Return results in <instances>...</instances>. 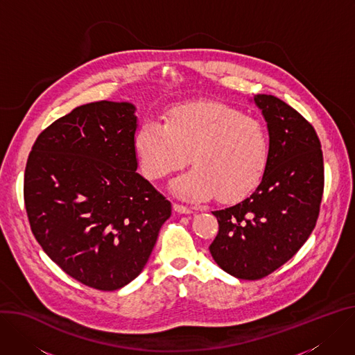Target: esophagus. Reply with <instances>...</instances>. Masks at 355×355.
<instances>
[{
	"label": "esophagus",
	"instance_id": "esophagus-1",
	"mask_svg": "<svg viewBox=\"0 0 355 355\" xmlns=\"http://www.w3.org/2000/svg\"><path fill=\"white\" fill-rule=\"evenodd\" d=\"M174 209H175L178 214H191V212H192V209H191L189 207H185V205L178 204V202L174 204Z\"/></svg>",
	"mask_w": 355,
	"mask_h": 355
}]
</instances>
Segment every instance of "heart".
Listing matches in <instances>:
<instances>
[{
  "label": "heart",
  "mask_w": 355,
  "mask_h": 355,
  "mask_svg": "<svg viewBox=\"0 0 355 355\" xmlns=\"http://www.w3.org/2000/svg\"><path fill=\"white\" fill-rule=\"evenodd\" d=\"M135 150L143 175L159 181L187 163L194 166L173 182L177 194L220 201L245 197L266 170L270 139L265 124L216 102L178 105L164 124L143 121L135 133Z\"/></svg>",
  "instance_id": "obj_1"
}]
</instances>
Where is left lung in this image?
I'll return each instance as SVG.
<instances>
[{"label":"left lung","instance_id":"left-lung-1","mask_svg":"<svg viewBox=\"0 0 355 355\" xmlns=\"http://www.w3.org/2000/svg\"><path fill=\"white\" fill-rule=\"evenodd\" d=\"M268 123L270 153L261 184L242 202L212 211L219 231L209 252L227 273L266 277L313 232L324 189L323 151L314 127L272 94H254Z\"/></svg>","mask_w":355,"mask_h":355}]
</instances>
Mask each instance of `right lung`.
Masks as SVG:
<instances>
[{"instance_id":"right-lung-1","label":"right lung","mask_w":355,"mask_h":355,"mask_svg":"<svg viewBox=\"0 0 355 355\" xmlns=\"http://www.w3.org/2000/svg\"><path fill=\"white\" fill-rule=\"evenodd\" d=\"M135 110L107 101L73 109L38 136L25 167L32 234L63 272L98 290L135 280L171 216L136 171Z\"/></svg>"}]
</instances>
